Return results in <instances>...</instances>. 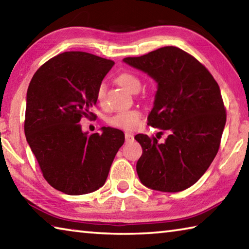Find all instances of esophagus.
I'll return each instance as SVG.
<instances>
[{
	"label": "esophagus",
	"instance_id": "obj_1",
	"mask_svg": "<svg viewBox=\"0 0 249 249\" xmlns=\"http://www.w3.org/2000/svg\"><path fill=\"white\" fill-rule=\"evenodd\" d=\"M125 141L126 142H133L134 141V135L130 133H125Z\"/></svg>",
	"mask_w": 249,
	"mask_h": 249
}]
</instances>
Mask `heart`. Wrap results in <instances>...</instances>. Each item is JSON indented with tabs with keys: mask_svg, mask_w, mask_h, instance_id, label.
<instances>
[{
	"mask_svg": "<svg viewBox=\"0 0 249 249\" xmlns=\"http://www.w3.org/2000/svg\"><path fill=\"white\" fill-rule=\"evenodd\" d=\"M115 82L130 93H136L142 87L141 80L130 72H122L117 74ZM104 86H100L96 91V101L100 105H103L104 103ZM142 119V112L138 109H124V111L117 112L116 114L109 117L108 123L113 127L124 130H134L141 125Z\"/></svg>",
	"mask_w": 249,
	"mask_h": 249,
	"instance_id": "heart-1",
	"label": "heart"
}]
</instances>
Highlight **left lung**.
<instances>
[{
    "mask_svg": "<svg viewBox=\"0 0 249 249\" xmlns=\"http://www.w3.org/2000/svg\"><path fill=\"white\" fill-rule=\"evenodd\" d=\"M123 61L158 83L148 125L169 132L163 144L144 134L135 136L142 148L136 165L140 180L153 190H185L220 148L226 123L220 87L199 60L174 46Z\"/></svg>",
    "mask_w": 249,
    "mask_h": 249,
    "instance_id": "left-lung-1",
    "label": "left lung"
}]
</instances>
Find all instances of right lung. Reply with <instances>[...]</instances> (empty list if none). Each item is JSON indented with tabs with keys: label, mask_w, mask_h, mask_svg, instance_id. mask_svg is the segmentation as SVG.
Masks as SVG:
<instances>
[{
	"label": "right lung",
	"mask_w": 249,
	"mask_h": 249,
	"mask_svg": "<svg viewBox=\"0 0 249 249\" xmlns=\"http://www.w3.org/2000/svg\"><path fill=\"white\" fill-rule=\"evenodd\" d=\"M114 61L84 52L49 59L28 86L24 130L46 181L66 195L80 196L105 183L124 133L102 127L83 133L82 117L94 119L96 91Z\"/></svg>",
	"instance_id": "add662e5"
}]
</instances>
